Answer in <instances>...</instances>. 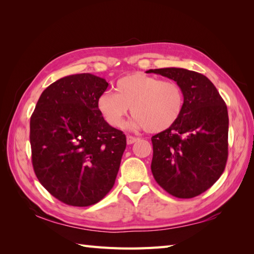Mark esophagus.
Returning <instances> with one entry per match:
<instances>
[{
	"label": "esophagus",
	"instance_id": "34e87169",
	"mask_svg": "<svg viewBox=\"0 0 254 254\" xmlns=\"http://www.w3.org/2000/svg\"><path fill=\"white\" fill-rule=\"evenodd\" d=\"M137 137H134V136H131V135H128L127 137V143L128 144V145H131V144H133V143H135L136 141H137Z\"/></svg>",
	"mask_w": 254,
	"mask_h": 254
}]
</instances>
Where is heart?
I'll return each instance as SVG.
<instances>
[{
    "mask_svg": "<svg viewBox=\"0 0 254 254\" xmlns=\"http://www.w3.org/2000/svg\"><path fill=\"white\" fill-rule=\"evenodd\" d=\"M115 89L116 94L106 90L96 101L100 116L115 128L124 126L131 108L132 127L163 132L177 123L185 108V95L174 80L136 72L118 79Z\"/></svg>",
    "mask_w": 254,
    "mask_h": 254,
    "instance_id": "obj_1",
    "label": "heart"
}]
</instances>
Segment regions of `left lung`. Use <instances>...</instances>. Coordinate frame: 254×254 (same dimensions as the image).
<instances>
[{"instance_id":"left-lung-1","label":"left lung","mask_w":254,"mask_h":254,"mask_svg":"<svg viewBox=\"0 0 254 254\" xmlns=\"http://www.w3.org/2000/svg\"><path fill=\"white\" fill-rule=\"evenodd\" d=\"M148 72L174 79L185 95L179 120L152 137L153 176L171 195L197 196L219 179L227 163V106L203 74L178 67Z\"/></svg>"}]
</instances>
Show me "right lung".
I'll use <instances>...</instances> for the list:
<instances>
[{
	"instance_id": "obj_1",
	"label": "right lung",
	"mask_w": 254,
	"mask_h": 254,
	"mask_svg": "<svg viewBox=\"0 0 254 254\" xmlns=\"http://www.w3.org/2000/svg\"><path fill=\"white\" fill-rule=\"evenodd\" d=\"M106 79L75 74L42 91L30 118L31 161L46 190L64 204L89 206L109 192L127 137L97 110Z\"/></svg>"
}]
</instances>
